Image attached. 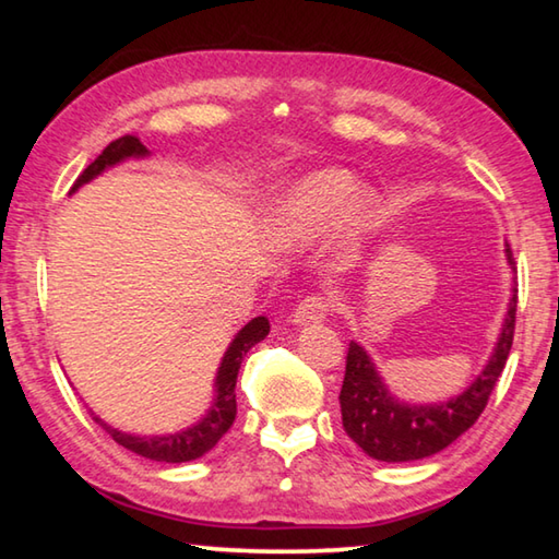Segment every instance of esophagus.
<instances>
[{
    "mask_svg": "<svg viewBox=\"0 0 559 559\" xmlns=\"http://www.w3.org/2000/svg\"><path fill=\"white\" fill-rule=\"evenodd\" d=\"M328 310H330V300L325 296H318V293H313V296L300 300L296 310H293V323L296 325L320 323V320L328 316Z\"/></svg>",
    "mask_w": 559,
    "mask_h": 559,
    "instance_id": "esophagus-1",
    "label": "esophagus"
}]
</instances>
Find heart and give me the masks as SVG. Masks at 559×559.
<instances>
[{
    "label": "heart",
    "mask_w": 559,
    "mask_h": 559,
    "mask_svg": "<svg viewBox=\"0 0 559 559\" xmlns=\"http://www.w3.org/2000/svg\"><path fill=\"white\" fill-rule=\"evenodd\" d=\"M359 179L343 167H325L302 175L271 202L266 234L278 246H302L333 229L343 219L349 231L372 219L377 200L357 192Z\"/></svg>",
    "instance_id": "b5f03b06"
}]
</instances>
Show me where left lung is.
<instances>
[{
	"label": "left lung",
	"instance_id": "obj_1",
	"mask_svg": "<svg viewBox=\"0 0 559 559\" xmlns=\"http://www.w3.org/2000/svg\"><path fill=\"white\" fill-rule=\"evenodd\" d=\"M506 259L515 273V261L506 243ZM518 308V281L510 286L508 313L500 328L498 343L490 353L480 374H476L466 390L437 404H412L390 392L380 370L359 343H349L345 380L340 390V412L343 427L367 456L386 463H404L433 456L468 431L480 412L486 409L506 359L513 345Z\"/></svg>",
	"mask_w": 559,
	"mask_h": 559
}]
</instances>
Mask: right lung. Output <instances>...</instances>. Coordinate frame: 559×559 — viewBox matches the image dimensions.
<instances>
[{"label":"right lung","instance_id":"add662e5","mask_svg":"<svg viewBox=\"0 0 559 559\" xmlns=\"http://www.w3.org/2000/svg\"><path fill=\"white\" fill-rule=\"evenodd\" d=\"M147 147L140 143L138 138L126 135L112 140V143L103 150V153L93 159V163L83 169V175L75 179V185L71 187V194L79 192L83 185H88L91 179H96L98 175L106 173V169L116 167L126 159H143L147 157ZM269 318L259 316L246 323L239 333L234 335V340L226 347V353L219 362V370H216L214 377V400L212 406L206 409L200 421L192 424L182 431L175 433H163V437H140V433H128L120 431L116 427H110L100 419L98 414H93L103 429H106L112 441L120 443L122 449H128L138 456H145L150 461H163V463H185V461H194L204 456L206 451H212L226 431L231 429L234 416H236V377H239V367L243 362V357L249 349L261 343L263 337L269 335Z\"/></svg>","mask_w":559,"mask_h":559}]
</instances>
